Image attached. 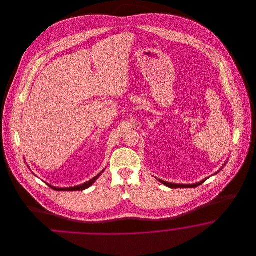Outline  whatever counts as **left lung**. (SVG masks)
Here are the masks:
<instances>
[{
  "instance_id": "1",
  "label": "left lung",
  "mask_w": 256,
  "mask_h": 256,
  "mask_svg": "<svg viewBox=\"0 0 256 256\" xmlns=\"http://www.w3.org/2000/svg\"><path fill=\"white\" fill-rule=\"evenodd\" d=\"M206 180H208V178H206V180H202L200 182L195 183V184H176V183L166 182H163V180L158 178V182H160L162 184H164V185H166L167 187H170L172 189H176V188H196V187L202 185V183L206 182Z\"/></svg>"
}]
</instances>
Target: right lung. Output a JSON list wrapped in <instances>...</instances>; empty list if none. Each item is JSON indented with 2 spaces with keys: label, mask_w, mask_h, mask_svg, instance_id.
<instances>
[{
  "label": "right lung",
  "mask_w": 256,
  "mask_h": 256,
  "mask_svg": "<svg viewBox=\"0 0 256 256\" xmlns=\"http://www.w3.org/2000/svg\"><path fill=\"white\" fill-rule=\"evenodd\" d=\"M104 172V170H102ZM102 172H100L98 176H96L94 178H92L91 180L87 182L84 183L82 185H78V186H74V187H68V188H58V187H54L52 185H50L48 183H46L50 188H52V190H56V191H82V190H86L87 188H89L93 183L95 182L98 178V176L102 174Z\"/></svg>",
  "instance_id": "add662e5"
}]
</instances>
